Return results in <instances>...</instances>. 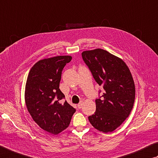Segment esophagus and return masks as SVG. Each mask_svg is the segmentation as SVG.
I'll return each instance as SVG.
<instances>
[{"mask_svg": "<svg viewBox=\"0 0 158 158\" xmlns=\"http://www.w3.org/2000/svg\"><path fill=\"white\" fill-rule=\"evenodd\" d=\"M83 104H84V102H83L82 101H81L79 103V104L77 105V106H78V108L80 109V108H81V107H82V106H83Z\"/></svg>", "mask_w": 158, "mask_h": 158, "instance_id": "obj_1", "label": "esophagus"}]
</instances>
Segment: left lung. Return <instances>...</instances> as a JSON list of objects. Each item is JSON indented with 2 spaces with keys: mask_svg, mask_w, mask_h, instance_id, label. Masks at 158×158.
<instances>
[{
  "mask_svg": "<svg viewBox=\"0 0 158 158\" xmlns=\"http://www.w3.org/2000/svg\"><path fill=\"white\" fill-rule=\"evenodd\" d=\"M84 59L96 82L103 85L102 97L95 100L96 111L88 117L92 126L104 133L113 132L129 116L135 96L130 70L122 59L106 50L84 51Z\"/></svg>",
  "mask_w": 158,
  "mask_h": 158,
  "instance_id": "obj_1",
  "label": "left lung"
}]
</instances>
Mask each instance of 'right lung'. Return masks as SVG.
<instances>
[{
    "instance_id": "right-lung-1",
    "label": "right lung",
    "mask_w": 158,
    "mask_h": 158,
    "mask_svg": "<svg viewBox=\"0 0 158 158\" xmlns=\"http://www.w3.org/2000/svg\"><path fill=\"white\" fill-rule=\"evenodd\" d=\"M71 56H56L40 60L28 74L25 90L27 110L44 131L57 135L69 126L76 109L65 101L59 89L62 70Z\"/></svg>"
}]
</instances>
